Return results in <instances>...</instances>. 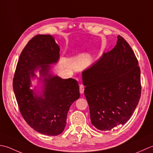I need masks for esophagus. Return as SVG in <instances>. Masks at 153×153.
Masks as SVG:
<instances>
[{
  "label": "esophagus",
  "mask_w": 153,
  "mask_h": 153,
  "mask_svg": "<svg viewBox=\"0 0 153 153\" xmlns=\"http://www.w3.org/2000/svg\"><path fill=\"white\" fill-rule=\"evenodd\" d=\"M84 91H85V86H84L83 85H80V93L81 94H82L84 93Z\"/></svg>",
  "instance_id": "obj_1"
}]
</instances>
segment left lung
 I'll use <instances>...</instances> for the list:
<instances>
[{"label": "left lung", "instance_id": "left-lung-1", "mask_svg": "<svg viewBox=\"0 0 153 153\" xmlns=\"http://www.w3.org/2000/svg\"><path fill=\"white\" fill-rule=\"evenodd\" d=\"M115 48L82 73L90 120L100 131L123 125L141 97V71L135 53L122 37Z\"/></svg>", "mask_w": 153, "mask_h": 153}]
</instances>
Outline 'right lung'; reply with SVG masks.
<instances>
[{"instance_id": "obj_1", "label": "right lung", "mask_w": 153, "mask_h": 153, "mask_svg": "<svg viewBox=\"0 0 153 153\" xmlns=\"http://www.w3.org/2000/svg\"><path fill=\"white\" fill-rule=\"evenodd\" d=\"M59 51L53 36L33 37L21 53L13 79L14 92L24 119L36 131L50 136L63 131L68 110L80 97L76 80L63 79L53 72L51 65L58 63ZM33 80H36L33 87Z\"/></svg>"}]
</instances>
